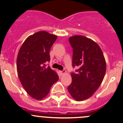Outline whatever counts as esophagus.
Listing matches in <instances>:
<instances>
[{"label": "esophagus", "instance_id": "obj_1", "mask_svg": "<svg viewBox=\"0 0 123 123\" xmlns=\"http://www.w3.org/2000/svg\"><path fill=\"white\" fill-rule=\"evenodd\" d=\"M60 73H61V74L62 75H64V74H65V73H66V71H65V70L61 71H60Z\"/></svg>", "mask_w": 123, "mask_h": 123}]
</instances>
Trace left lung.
I'll return each mask as SVG.
<instances>
[{
  "label": "left lung",
  "mask_w": 123,
  "mask_h": 123,
  "mask_svg": "<svg viewBox=\"0 0 123 123\" xmlns=\"http://www.w3.org/2000/svg\"><path fill=\"white\" fill-rule=\"evenodd\" d=\"M73 48L72 82L68 87L69 94L78 101L91 97L103 82L106 71V62L99 45L86 37L75 35L69 38Z\"/></svg>",
  "instance_id": "obj_1"
}]
</instances>
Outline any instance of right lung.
Segmentation results:
<instances>
[{
    "label": "right lung",
    "mask_w": 123,
    "mask_h": 123,
    "mask_svg": "<svg viewBox=\"0 0 123 123\" xmlns=\"http://www.w3.org/2000/svg\"><path fill=\"white\" fill-rule=\"evenodd\" d=\"M57 39L55 35L40 31L29 36L20 47L17 58V72L23 87L33 98L41 100L58 81L56 72L46 67L49 51Z\"/></svg>",
    "instance_id": "1"
}]
</instances>
